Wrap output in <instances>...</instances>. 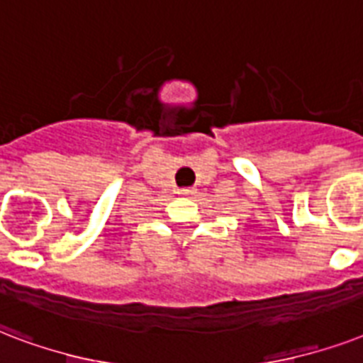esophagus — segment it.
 I'll list each match as a JSON object with an SVG mask.
<instances>
[{"mask_svg":"<svg viewBox=\"0 0 363 363\" xmlns=\"http://www.w3.org/2000/svg\"><path fill=\"white\" fill-rule=\"evenodd\" d=\"M195 193H196L195 187H184V189L178 191V195L182 196H191V195H195Z\"/></svg>","mask_w":363,"mask_h":363,"instance_id":"34e87169","label":"esophagus"}]
</instances>
